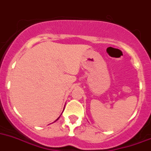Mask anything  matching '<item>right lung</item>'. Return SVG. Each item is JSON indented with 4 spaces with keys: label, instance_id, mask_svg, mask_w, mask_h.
<instances>
[{
    "label": "right lung",
    "instance_id": "right-lung-1",
    "mask_svg": "<svg viewBox=\"0 0 151 151\" xmlns=\"http://www.w3.org/2000/svg\"><path fill=\"white\" fill-rule=\"evenodd\" d=\"M60 117H59V118H58V119H57V120H56V121H55V122H57V120H58V119H60Z\"/></svg>",
    "mask_w": 151,
    "mask_h": 151
}]
</instances>
